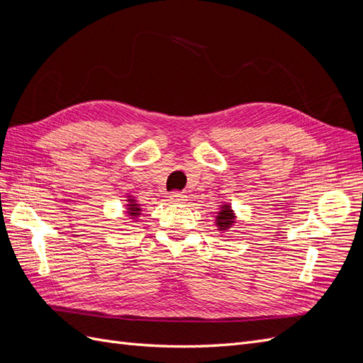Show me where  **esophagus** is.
<instances>
[{
  "label": "esophagus",
  "instance_id": "1",
  "mask_svg": "<svg viewBox=\"0 0 363 363\" xmlns=\"http://www.w3.org/2000/svg\"><path fill=\"white\" fill-rule=\"evenodd\" d=\"M186 199H188V196H186L184 194H182V192H172L171 195H169V201L171 203H184L186 201Z\"/></svg>",
  "mask_w": 363,
  "mask_h": 363
}]
</instances>
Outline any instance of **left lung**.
<instances>
[{"instance_id":"left-lung-1","label":"left lung","mask_w":363,"mask_h":363,"mask_svg":"<svg viewBox=\"0 0 363 363\" xmlns=\"http://www.w3.org/2000/svg\"><path fill=\"white\" fill-rule=\"evenodd\" d=\"M235 219H236V216H235V212L232 211V207H230L228 204H224V206H221V208H219L215 223L218 225V230H223V232H225V230H228L236 223Z\"/></svg>"}]
</instances>
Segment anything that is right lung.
Segmentation results:
<instances>
[{
	"mask_svg": "<svg viewBox=\"0 0 363 363\" xmlns=\"http://www.w3.org/2000/svg\"><path fill=\"white\" fill-rule=\"evenodd\" d=\"M125 207H127V212H125V213H127L131 219H136L138 216L142 215L140 206L136 203V200H135L131 195H127V204H125Z\"/></svg>",
	"mask_w": 363,
	"mask_h": 363,
	"instance_id": "1",
	"label": "right lung"
}]
</instances>
